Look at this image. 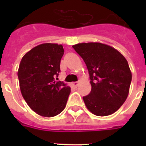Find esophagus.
Wrapping results in <instances>:
<instances>
[{
    "mask_svg": "<svg viewBox=\"0 0 146 146\" xmlns=\"http://www.w3.org/2000/svg\"><path fill=\"white\" fill-rule=\"evenodd\" d=\"M72 85L73 86H74V87L77 88V86H79V82H72Z\"/></svg>",
    "mask_w": 146,
    "mask_h": 146,
    "instance_id": "esophagus-1",
    "label": "esophagus"
}]
</instances>
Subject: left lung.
I'll list each match as a JSON object with an SVG mask.
<instances>
[{
	"label": "left lung",
	"instance_id": "1",
	"mask_svg": "<svg viewBox=\"0 0 146 146\" xmlns=\"http://www.w3.org/2000/svg\"><path fill=\"white\" fill-rule=\"evenodd\" d=\"M72 47L86 63L91 79V93L83 97L86 108L98 116L116 112L129 92L131 72L126 59L114 47L99 42Z\"/></svg>",
	"mask_w": 146,
	"mask_h": 146
}]
</instances>
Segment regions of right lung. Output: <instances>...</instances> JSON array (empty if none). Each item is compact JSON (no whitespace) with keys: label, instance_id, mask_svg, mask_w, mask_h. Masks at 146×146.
Segmentation results:
<instances>
[{"label":"right lung","instance_id":"obj_1","mask_svg":"<svg viewBox=\"0 0 146 146\" xmlns=\"http://www.w3.org/2000/svg\"><path fill=\"white\" fill-rule=\"evenodd\" d=\"M64 53L62 44L44 43L25 54L18 69L23 97L30 108L41 116L53 117L66 105L71 88L55 81Z\"/></svg>","mask_w":146,"mask_h":146}]
</instances>
